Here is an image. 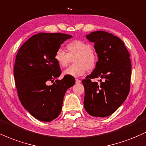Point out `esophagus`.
Instances as JSON below:
<instances>
[{
    "label": "esophagus",
    "mask_w": 146,
    "mask_h": 146,
    "mask_svg": "<svg viewBox=\"0 0 146 146\" xmlns=\"http://www.w3.org/2000/svg\"><path fill=\"white\" fill-rule=\"evenodd\" d=\"M81 82V81H80V80H78V79H75V83L76 84H80Z\"/></svg>",
    "instance_id": "1"
}]
</instances>
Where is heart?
<instances>
[{"label": "heart", "instance_id": "1", "mask_svg": "<svg viewBox=\"0 0 146 146\" xmlns=\"http://www.w3.org/2000/svg\"><path fill=\"white\" fill-rule=\"evenodd\" d=\"M66 52L58 48L54 53L55 61L60 68H65L72 59L74 62L70 66L64 74L73 77L82 75L87 70L93 69L98 62V56L91 45L86 42L75 40L68 42L65 45Z\"/></svg>", "mask_w": 146, "mask_h": 146}]
</instances>
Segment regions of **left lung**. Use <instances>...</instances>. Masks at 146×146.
<instances>
[{
    "mask_svg": "<svg viewBox=\"0 0 146 146\" xmlns=\"http://www.w3.org/2000/svg\"><path fill=\"white\" fill-rule=\"evenodd\" d=\"M86 38L95 43L98 61L91 74L82 80L84 108L91 116L108 117L116 111L130 92V53L121 39L106 31H93ZM95 78H100V82H92Z\"/></svg>",
    "mask_w": 146,
    "mask_h": 146,
    "instance_id": "obj_1",
    "label": "left lung"
}]
</instances>
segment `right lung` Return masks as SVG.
Returning <instances> with one entry per match:
<instances>
[{"label":"right lung","instance_id":"obj_1","mask_svg":"<svg viewBox=\"0 0 146 146\" xmlns=\"http://www.w3.org/2000/svg\"><path fill=\"white\" fill-rule=\"evenodd\" d=\"M71 37L39 33L23 43L16 56L14 74L18 98L25 109L40 121H51L59 116L65 93L75 84L65 76L56 80L62 71L53 58L61 44ZM48 81L54 84L48 86Z\"/></svg>","mask_w":146,"mask_h":146}]
</instances>
